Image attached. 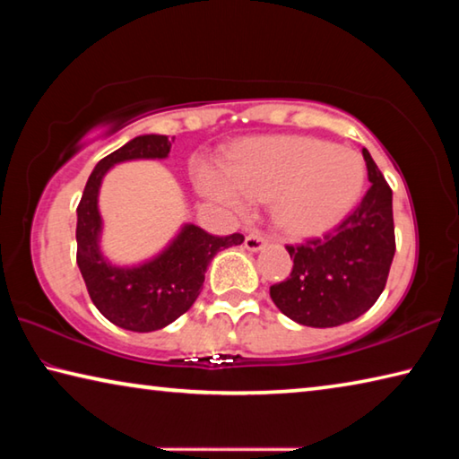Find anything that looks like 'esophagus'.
<instances>
[{"label": "esophagus", "mask_w": 459, "mask_h": 459, "mask_svg": "<svg viewBox=\"0 0 459 459\" xmlns=\"http://www.w3.org/2000/svg\"><path fill=\"white\" fill-rule=\"evenodd\" d=\"M265 243H267V238L263 237L261 232H251V235L245 237V248H247V251L257 253V251H261L263 247H265Z\"/></svg>", "instance_id": "1"}]
</instances>
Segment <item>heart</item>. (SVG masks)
Returning <instances> with one entry per match:
<instances>
[{
  "instance_id": "obj_1",
  "label": "heart",
  "mask_w": 459,
  "mask_h": 459,
  "mask_svg": "<svg viewBox=\"0 0 459 459\" xmlns=\"http://www.w3.org/2000/svg\"><path fill=\"white\" fill-rule=\"evenodd\" d=\"M200 190L237 212L255 200L275 198L277 227L293 238L330 232L360 198L364 164L351 150L320 137L283 135L251 139L227 166L200 161Z\"/></svg>"
}]
</instances>
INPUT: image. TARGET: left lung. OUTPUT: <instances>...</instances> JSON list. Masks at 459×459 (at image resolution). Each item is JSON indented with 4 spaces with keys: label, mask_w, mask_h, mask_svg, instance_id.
Returning a JSON list of instances; mask_svg holds the SVG:
<instances>
[{
    "label": "left lung",
    "mask_w": 459,
    "mask_h": 459,
    "mask_svg": "<svg viewBox=\"0 0 459 459\" xmlns=\"http://www.w3.org/2000/svg\"><path fill=\"white\" fill-rule=\"evenodd\" d=\"M370 188L356 211L324 238L287 247L290 277L271 285V299L290 320L312 328L352 322L375 306L394 257L393 190L368 150Z\"/></svg>",
    "instance_id": "8db88e82"
}]
</instances>
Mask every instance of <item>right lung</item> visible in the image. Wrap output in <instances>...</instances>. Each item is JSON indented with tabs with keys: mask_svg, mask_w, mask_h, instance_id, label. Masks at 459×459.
Listing matches in <instances>:
<instances>
[{
	"mask_svg": "<svg viewBox=\"0 0 459 459\" xmlns=\"http://www.w3.org/2000/svg\"><path fill=\"white\" fill-rule=\"evenodd\" d=\"M172 142L168 135H139L108 153L92 169L76 208V263L92 304L108 322L131 332L161 330L188 312L214 255L245 240L238 232L214 237L196 224H184L164 251L139 265H115L105 257L99 212V190L105 174L123 161L166 160Z\"/></svg>",
	"mask_w": 459,
	"mask_h": 459,
	"instance_id": "1",
	"label": "right lung"
}]
</instances>
